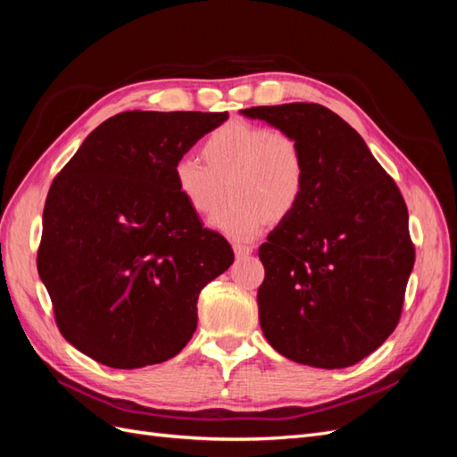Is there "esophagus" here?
Listing matches in <instances>:
<instances>
[{"label": "esophagus", "instance_id": "esophagus-1", "mask_svg": "<svg viewBox=\"0 0 457 457\" xmlns=\"http://www.w3.org/2000/svg\"><path fill=\"white\" fill-rule=\"evenodd\" d=\"M232 250H234V253H237V257H245V255H250L253 252V247L244 245V244H234Z\"/></svg>", "mask_w": 457, "mask_h": 457}]
</instances>
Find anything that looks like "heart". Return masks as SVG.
<instances>
[{
  "instance_id": "1",
  "label": "heart",
  "mask_w": 457,
  "mask_h": 457,
  "mask_svg": "<svg viewBox=\"0 0 457 457\" xmlns=\"http://www.w3.org/2000/svg\"><path fill=\"white\" fill-rule=\"evenodd\" d=\"M202 158L181 156L173 163L175 188L188 210L212 217L213 227L234 240H252L272 223L292 217L307 195L309 160L295 135L230 120L207 133Z\"/></svg>"
}]
</instances>
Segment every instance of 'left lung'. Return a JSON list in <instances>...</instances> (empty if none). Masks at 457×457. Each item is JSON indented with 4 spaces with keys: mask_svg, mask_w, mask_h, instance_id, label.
<instances>
[{
    "mask_svg": "<svg viewBox=\"0 0 457 457\" xmlns=\"http://www.w3.org/2000/svg\"><path fill=\"white\" fill-rule=\"evenodd\" d=\"M242 114L295 135L309 160L299 210L259 247L262 334L299 364L361 362L403 314L416 261L406 202L362 137L329 108L289 103Z\"/></svg>",
    "mask_w": 457,
    "mask_h": 457,
    "instance_id": "1",
    "label": "left lung"
}]
</instances>
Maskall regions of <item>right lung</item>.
Returning a JSON list of instances; mask_svg holds the SVG:
<instances>
[{
  "mask_svg": "<svg viewBox=\"0 0 457 457\" xmlns=\"http://www.w3.org/2000/svg\"><path fill=\"white\" fill-rule=\"evenodd\" d=\"M227 112L129 110L103 121L53 179L37 272L62 337L118 370L190 341L198 295L234 261L173 181V163Z\"/></svg>",
  "mask_w": 457,
  "mask_h": 457,
  "instance_id": "obj_1",
  "label": "right lung"
}]
</instances>
